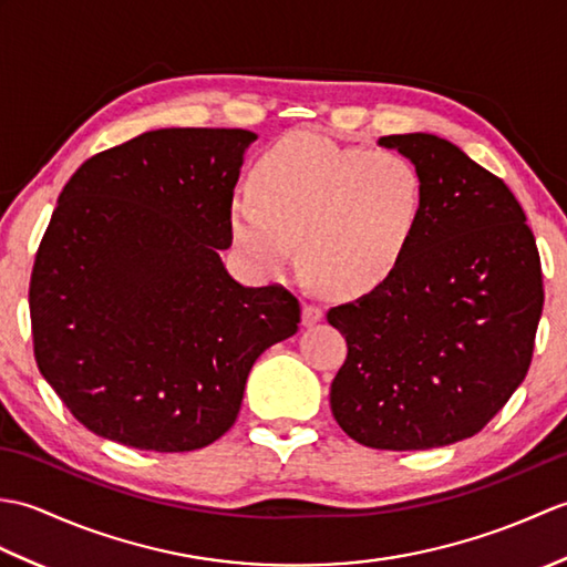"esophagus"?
<instances>
[{
  "mask_svg": "<svg viewBox=\"0 0 567 567\" xmlns=\"http://www.w3.org/2000/svg\"><path fill=\"white\" fill-rule=\"evenodd\" d=\"M321 317H323L321 307H317V305H305L302 307V323H305V327H311V323L321 321Z\"/></svg>",
  "mask_w": 567,
  "mask_h": 567,
  "instance_id": "1",
  "label": "esophagus"
}]
</instances>
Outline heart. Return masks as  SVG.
Wrapping results in <instances>:
<instances>
[{
    "label": "heart",
    "mask_w": 567,
    "mask_h": 567,
    "mask_svg": "<svg viewBox=\"0 0 567 567\" xmlns=\"http://www.w3.org/2000/svg\"><path fill=\"white\" fill-rule=\"evenodd\" d=\"M429 212L421 167L319 134H290L260 155L250 197L231 204V240L248 268L277 280L302 260L331 292L382 290L414 250Z\"/></svg>",
    "instance_id": "b5f03b06"
}]
</instances>
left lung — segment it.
Masks as SVG:
<instances>
[{"label":"left lung","instance_id":"obj_1","mask_svg":"<svg viewBox=\"0 0 567 567\" xmlns=\"http://www.w3.org/2000/svg\"><path fill=\"white\" fill-rule=\"evenodd\" d=\"M429 183L414 250L382 290L329 309L348 355L331 412L353 441L424 451L475 436L532 365L544 309L536 238L504 179L431 134L382 136Z\"/></svg>","mask_w":567,"mask_h":567}]
</instances>
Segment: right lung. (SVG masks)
Returning a JSON list of instances; mask_svg holds the SVG:
<instances>
[{
	"label": "right lung",
	"mask_w": 567,
	"mask_h": 567,
	"mask_svg": "<svg viewBox=\"0 0 567 567\" xmlns=\"http://www.w3.org/2000/svg\"><path fill=\"white\" fill-rule=\"evenodd\" d=\"M246 128H158L84 161L35 252L33 355L84 429L185 453L234 426L258 355L290 339L297 297L244 287L219 250Z\"/></svg>",
	"instance_id": "obj_1"
}]
</instances>
